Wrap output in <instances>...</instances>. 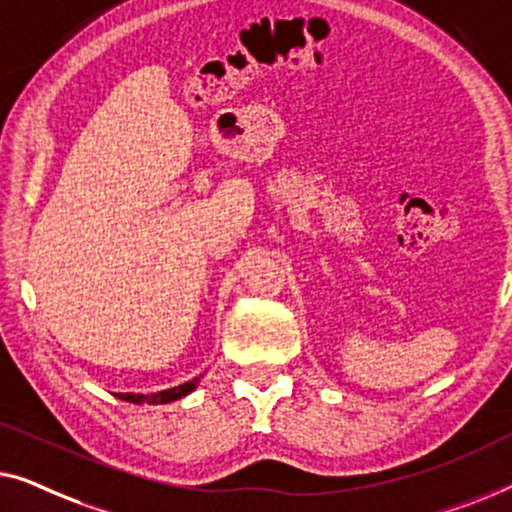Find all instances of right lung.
Returning a JSON list of instances; mask_svg holds the SVG:
<instances>
[{
  "label": "right lung",
  "instance_id": "add662e5",
  "mask_svg": "<svg viewBox=\"0 0 512 512\" xmlns=\"http://www.w3.org/2000/svg\"><path fill=\"white\" fill-rule=\"evenodd\" d=\"M204 378V373H199L197 378L187 380L183 385H176V387H169V390H162V392H150V394H141V392H125V394H115V397L122 399V401H129V403H171L176 399H183L187 394L197 390L199 380Z\"/></svg>",
  "mask_w": 512,
  "mask_h": 512
}]
</instances>
